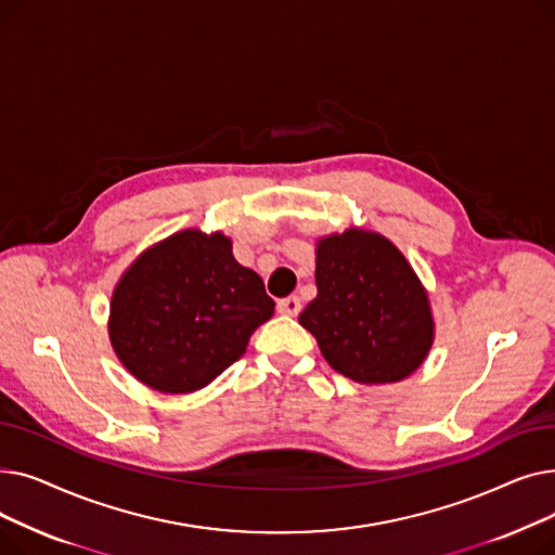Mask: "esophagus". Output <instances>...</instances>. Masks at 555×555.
<instances>
[{"label": "esophagus", "mask_w": 555, "mask_h": 555, "mask_svg": "<svg viewBox=\"0 0 555 555\" xmlns=\"http://www.w3.org/2000/svg\"><path fill=\"white\" fill-rule=\"evenodd\" d=\"M276 310L281 314H287V317H295L301 312V299L299 297H283L276 301Z\"/></svg>", "instance_id": "obj_1"}]
</instances>
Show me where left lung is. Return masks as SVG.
<instances>
[{
	"label": "left lung",
	"instance_id": "obj_1",
	"mask_svg": "<svg viewBox=\"0 0 555 555\" xmlns=\"http://www.w3.org/2000/svg\"><path fill=\"white\" fill-rule=\"evenodd\" d=\"M317 297L299 314L326 362L362 385L414 373L434 339L425 287L380 233L348 229L317 245Z\"/></svg>",
	"mask_w": 555,
	"mask_h": 555
}]
</instances>
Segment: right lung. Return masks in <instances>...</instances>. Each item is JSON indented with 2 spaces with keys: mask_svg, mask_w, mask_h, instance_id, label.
I'll return each instance as SVG.
<instances>
[{
  "mask_svg": "<svg viewBox=\"0 0 555 555\" xmlns=\"http://www.w3.org/2000/svg\"><path fill=\"white\" fill-rule=\"evenodd\" d=\"M109 339L124 366L151 389L189 393L245 353L274 301L222 233L180 231L143 251L116 285Z\"/></svg>",
  "mask_w": 555,
  "mask_h": 555,
  "instance_id": "obj_1",
  "label": "right lung"
}]
</instances>
